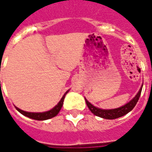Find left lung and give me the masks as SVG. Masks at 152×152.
Returning a JSON list of instances; mask_svg holds the SVG:
<instances>
[{"label":"left lung","mask_w":152,"mask_h":152,"mask_svg":"<svg viewBox=\"0 0 152 152\" xmlns=\"http://www.w3.org/2000/svg\"><path fill=\"white\" fill-rule=\"evenodd\" d=\"M142 86L141 87L140 90L138 91L137 94V95L134 97V99L131 100L130 102H128L127 104H125L123 107H121L119 108L115 109H111V110H102V109L98 108L94 106H93L90 102H89L86 99V104L88 106V107L90 110V112H92L93 114H94L97 116L102 117L103 119H107V120H113V119H116V118L121 117L124 115H126L127 113L133 110L134 107L137 104L138 99L140 98L141 92H142Z\"/></svg>","instance_id":"left-lung-1"}]
</instances>
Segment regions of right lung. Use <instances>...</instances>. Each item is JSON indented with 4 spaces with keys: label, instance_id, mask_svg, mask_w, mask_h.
<instances>
[{
    "label": "right lung",
    "instance_id": "right-lung-1",
    "mask_svg": "<svg viewBox=\"0 0 152 152\" xmlns=\"http://www.w3.org/2000/svg\"><path fill=\"white\" fill-rule=\"evenodd\" d=\"M68 91H66L65 93V94L63 95V97L62 98V99L60 100V102L57 104L53 109H51L50 111H48V112H40V113H36V112H24L23 110H20L18 107H16V109L18 110V112H20L21 114H23L25 116H28V117L31 118V119H33V120H37V121H45V120H48V119H50V118L54 117L55 115H58V113L59 112V111L62 108L63 104V100H64V98H65V95L66 94V93Z\"/></svg>",
    "mask_w": 152,
    "mask_h": 152
}]
</instances>
